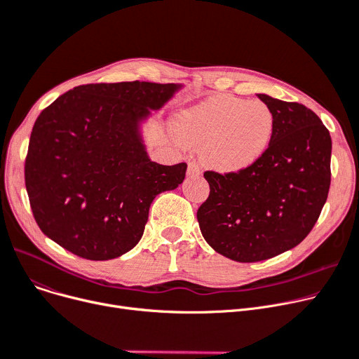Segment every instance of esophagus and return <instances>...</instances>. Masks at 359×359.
I'll return each mask as SVG.
<instances>
[{
  "label": "esophagus",
  "mask_w": 359,
  "mask_h": 359,
  "mask_svg": "<svg viewBox=\"0 0 359 359\" xmlns=\"http://www.w3.org/2000/svg\"><path fill=\"white\" fill-rule=\"evenodd\" d=\"M187 174H188L189 177H197V175H200V174H201V166H200V163L196 162V161L188 162Z\"/></svg>",
  "instance_id": "34e87169"
}]
</instances>
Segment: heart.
<instances>
[{
    "label": "heart",
    "mask_w": 359,
    "mask_h": 359,
    "mask_svg": "<svg viewBox=\"0 0 359 359\" xmlns=\"http://www.w3.org/2000/svg\"><path fill=\"white\" fill-rule=\"evenodd\" d=\"M273 116L259 100L216 95L185 111L178 136L187 146H204V158L220 171L236 172L255 163L266 151Z\"/></svg>",
    "instance_id": "obj_1"
}]
</instances>
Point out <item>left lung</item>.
I'll use <instances>...</instances> for the list:
<instances>
[{"mask_svg":"<svg viewBox=\"0 0 359 359\" xmlns=\"http://www.w3.org/2000/svg\"><path fill=\"white\" fill-rule=\"evenodd\" d=\"M273 116L264 155L238 172L205 171L208 198L197 220L205 242L238 262L297 246L318 222L330 187L332 139L306 105L258 94Z\"/></svg>","mask_w":359,"mask_h":359,"instance_id":"left-lung-1","label":"left lung"}]
</instances>
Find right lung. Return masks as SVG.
Listing matches in <instances>:
<instances>
[{
    "label": "right lung",
    "mask_w": 359,
    "mask_h": 359,
    "mask_svg": "<svg viewBox=\"0 0 359 359\" xmlns=\"http://www.w3.org/2000/svg\"><path fill=\"white\" fill-rule=\"evenodd\" d=\"M181 86L144 81L87 83L37 117L25 163L36 223L74 255L114 259L140 241L154 198L175 189L187 163L147 156L139 123Z\"/></svg>",
    "instance_id": "add662e5"
}]
</instances>
